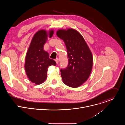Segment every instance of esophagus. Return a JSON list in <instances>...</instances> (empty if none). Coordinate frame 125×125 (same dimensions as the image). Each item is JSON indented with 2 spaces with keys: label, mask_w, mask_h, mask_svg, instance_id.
<instances>
[{
  "label": "esophagus",
  "mask_w": 125,
  "mask_h": 125,
  "mask_svg": "<svg viewBox=\"0 0 125 125\" xmlns=\"http://www.w3.org/2000/svg\"><path fill=\"white\" fill-rule=\"evenodd\" d=\"M55 60V62H56V64H58L59 63V59L58 58H56Z\"/></svg>",
  "instance_id": "1"
}]
</instances>
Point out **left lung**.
Wrapping results in <instances>:
<instances>
[{
    "mask_svg": "<svg viewBox=\"0 0 125 125\" xmlns=\"http://www.w3.org/2000/svg\"><path fill=\"white\" fill-rule=\"evenodd\" d=\"M56 34L64 41L68 54V66L60 70L62 81L68 86L78 87L88 79L91 73L92 53L83 37L76 30H59Z\"/></svg>",
    "mask_w": 125,
    "mask_h": 125,
    "instance_id": "8db88e82",
    "label": "left lung"
}]
</instances>
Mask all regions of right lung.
Wrapping results in <instances>:
<instances>
[{
  "mask_svg": "<svg viewBox=\"0 0 125 125\" xmlns=\"http://www.w3.org/2000/svg\"><path fill=\"white\" fill-rule=\"evenodd\" d=\"M53 33L52 30L48 32L44 30L39 31L33 35L28 48L25 69L28 79L35 84L42 83L46 79L48 68L56 65L54 60L49 58L48 53L43 49L47 37L51 38Z\"/></svg>",
  "mask_w": 125,
  "mask_h": 125,
  "instance_id": "right-lung-1",
  "label": "right lung"
}]
</instances>
